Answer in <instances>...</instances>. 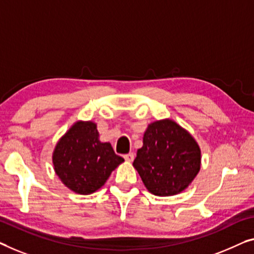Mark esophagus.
Masks as SVG:
<instances>
[{
	"label": "esophagus",
	"mask_w": 254,
	"mask_h": 254,
	"mask_svg": "<svg viewBox=\"0 0 254 254\" xmlns=\"http://www.w3.org/2000/svg\"><path fill=\"white\" fill-rule=\"evenodd\" d=\"M124 158H126L127 162H132V161H133V158H134V154L133 153H128L127 155H124Z\"/></svg>",
	"instance_id": "34e87169"
}]
</instances>
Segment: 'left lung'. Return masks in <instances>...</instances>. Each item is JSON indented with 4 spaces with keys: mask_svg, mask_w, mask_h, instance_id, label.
<instances>
[{
    "mask_svg": "<svg viewBox=\"0 0 254 254\" xmlns=\"http://www.w3.org/2000/svg\"><path fill=\"white\" fill-rule=\"evenodd\" d=\"M133 166L151 194L176 195L199 171L200 150L194 138L171 120L149 124Z\"/></svg>",
    "mask_w": 254,
    "mask_h": 254,
    "instance_id": "1",
    "label": "left lung"
}]
</instances>
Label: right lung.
Returning a JSON list of instances; mask_svg holds the SVG:
<instances>
[{
    "label": "right lung",
    "mask_w": 254,
    "mask_h": 254,
    "mask_svg": "<svg viewBox=\"0 0 254 254\" xmlns=\"http://www.w3.org/2000/svg\"><path fill=\"white\" fill-rule=\"evenodd\" d=\"M124 161L109 142H100L96 124L77 122L57 143L54 165L65 186L89 195L104 186L111 173Z\"/></svg>",
    "instance_id": "add662e5"
}]
</instances>
